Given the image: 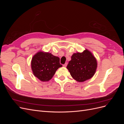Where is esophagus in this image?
I'll return each instance as SVG.
<instances>
[{
    "label": "esophagus",
    "instance_id": "obj_1",
    "mask_svg": "<svg viewBox=\"0 0 124 124\" xmlns=\"http://www.w3.org/2000/svg\"><path fill=\"white\" fill-rule=\"evenodd\" d=\"M67 66V63H65L64 65H63V66L64 67H66Z\"/></svg>",
    "mask_w": 124,
    "mask_h": 124
}]
</instances>
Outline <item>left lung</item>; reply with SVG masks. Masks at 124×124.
<instances>
[{
  "instance_id": "8db88e82",
  "label": "left lung",
  "mask_w": 124,
  "mask_h": 124,
  "mask_svg": "<svg viewBox=\"0 0 124 124\" xmlns=\"http://www.w3.org/2000/svg\"><path fill=\"white\" fill-rule=\"evenodd\" d=\"M97 68L96 58L87 49L82 53H74L67 66L71 77L78 82L91 78L94 76Z\"/></svg>"
}]
</instances>
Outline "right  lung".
Wrapping results in <instances>:
<instances>
[{"label":"right lung","mask_w":124,"mask_h":124,"mask_svg":"<svg viewBox=\"0 0 124 124\" xmlns=\"http://www.w3.org/2000/svg\"><path fill=\"white\" fill-rule=\"evenodd\" d=\"M62 67L58 57L41 51L33 55L31 62L33 75L42 82L50 81L56 70Z\"/></svg>","instance_id":"add662e5"}]
</instances>
